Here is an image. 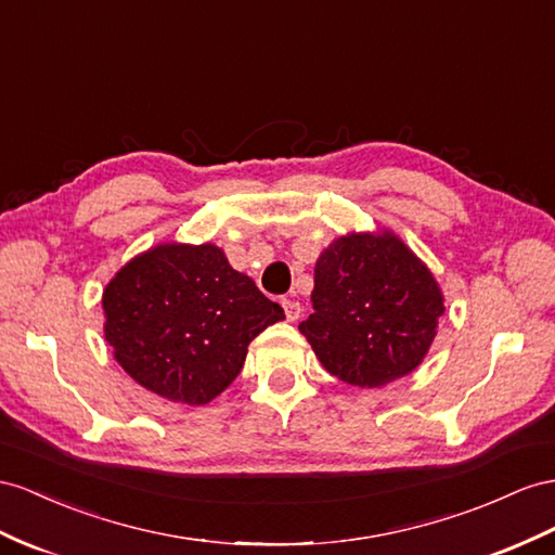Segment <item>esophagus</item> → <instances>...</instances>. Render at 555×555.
Instances as JSON below:
<instances>
[{"mask_svg":"<svg viewBox=\"0 0 555 555\" xmlns=\"http://www.w3.org/2000/svg\"><path fill=\"white\" fill-rule=\"evenodd\" d=\"M281 305H283V311H286V319H288V321H297V319H300V314H302V307H300V302H295V300H283Z\"/></svg>","mask_w":555,"mask_h":555,"instance_id":"esophagus-1","label":"esophagus"}]
</instances>
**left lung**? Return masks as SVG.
<instances>
[{"mask_svg":"<svg viewBox=\"0 0 555 555\" xmlns=\"http://www.w3.org/2000/svg\"><path fill=\"white\" fill-rule=\"evenodd\" d=\"M314 311L300 333L331 375L377 389L420 367L446 297L431 269L391 230L349 232L314 267Z\"/></svg>","mask_w":555,"mask_h":555,"instance_id":"1","label":"left lung"}]
</instances>
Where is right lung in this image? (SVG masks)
Instances as JSON below:
<instances>
[{
    "instance_id": "1",
    "label": "right lung",
    "mask_w": 555,
    "mask_h": 555,
    "mask_svg": "<svg viewBox=\"0 0 555 555\" xmlns=\"http://www.w3.org/2000/svg\"><path fill=\"white\" fill-rule=\"evenodd\" d=\"M105 339L140 387L206 405L232 385L248 345L286 319L216 244H159L135 255L103 291Z\"/></svg>"
}]
</instances>
